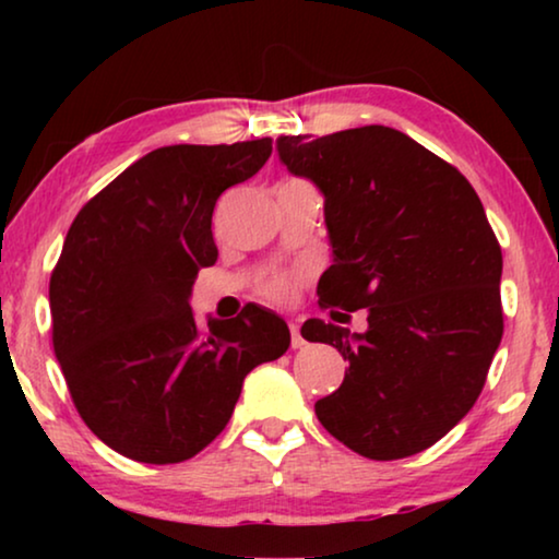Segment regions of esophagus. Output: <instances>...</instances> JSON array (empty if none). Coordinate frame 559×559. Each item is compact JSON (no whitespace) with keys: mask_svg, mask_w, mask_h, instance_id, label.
<instances>
[{"mask_svg":"<svg viewBox=\"0 0 559 559\" xmlns=\"http://www.w3.org/2000/svg\"><path fill=\"white\" fill-rule=\"evenodd\" d=\"M289 335H293V348H302L305 338L300 335V325H297V323H289Z\"/></svg>","mask_w":559,"mask_h":559,"instance_id":"34e87169","label":"esophagus"}]
</instances>
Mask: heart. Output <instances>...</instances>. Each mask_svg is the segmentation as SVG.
<instances>
[{
	"label": "heart",
	"instance_id": "1",
	"mask_svg": "<svg viewBox=\"0 0 559 559\" xmlns=\"http://www.w3.org/2000/svg\"><path fill=\"white\" fill-rule=\"evenodd\" d=\"M297 293H300V277H297V274L277 272L259 282V295H262L266 302L289 305L297 300Z\"/></svg>",
	"mask_w": 559,
	"mask_h": 559
}]
</instances>
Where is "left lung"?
I'll return each mask as SVG.
<instances>
[{
  "label": "left lung",
  "mask_w": 559,
  "mask_h": 559,
  "mask_svg": "<svg viewBox=\"0 0 559 559\" xmlns=\"http://www.w3.org/2000/svg\"><path fill=\"white\" fill-rule=\"evenodd\" d=\"M280 159L325 195L333 264L302 338L331 343L348 371L316 402L320 425L354 453H423L476 404L503 335L501 247L461 170L392 127L280 136Z\"/></svg>",
  "instance_id": "8db88e82"
}]
</instances>
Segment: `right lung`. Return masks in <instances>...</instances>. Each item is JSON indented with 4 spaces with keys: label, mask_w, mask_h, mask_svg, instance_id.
Instances as JSON below:
<instances>
[{
    "label": "right lung",
    "mask_w": 559,
    "mask_h": 559,
    "mask_svg": "<svg viewBox=\"0 0 559 559\" xmlns=\"http://www.w3.org/2000/svg\"><path fill=\"white\" fill-rule=\"evenodd\" d=\"M272 140L173 144L129 165L73 218L50 274L52 348L88 430L140 463L216 440L254 366L289 346L272 310L198 325L190 289L216 264L218 195L262 170Z\"/></svg>",
    "instance_id": "right-lung-1"
}]
</instances>
